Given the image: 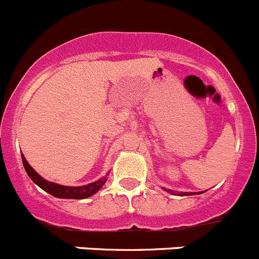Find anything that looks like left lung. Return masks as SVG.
Returning a JSON list of instances; mask_svg holds the SVG:
<instances>
[{
	"label": "left lung",
	"mask_w": 259,
	"mask_h": 259,
	"mask_svg": "<svg viewBox=\"0 0 259 259\" xmlns=\"http://www.w3.org/2000/svg\"><path fill=\"white\" fill-rule=\"evenodd\" d=\"M166 191H169V193H173V191H170V190H166ZM195 194H201V193H183V195H195Z\"/></svg>",
	"instance_id": "1"
}]
</instances>
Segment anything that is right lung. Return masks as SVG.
<instances>
[{
    "label": "right lung",
    "mask_w": 259,
    "mask_h": 259,
    "mask_svg": "<svg viewBox=\"0 0 259 259\" xmlns=\"http://www.w3.org/2000/svg\"><path fill=\"white\" fill-rule=\"evenodd\" d=\"M22 162H23V166L24 169H26L27 174L29 175V178L35 183V184L43 189L44 191H47V193H49L53 196L59 197V199H86V197L94 195L96 191H99L107 180V178H102V179L97 180L95 183H91V184L84 186H64L43 179V178H41L39 174H37V171L29 165L23 154H22Z\"/></svg>",
    "instance_id": "obj_1"
}]
</instances>
